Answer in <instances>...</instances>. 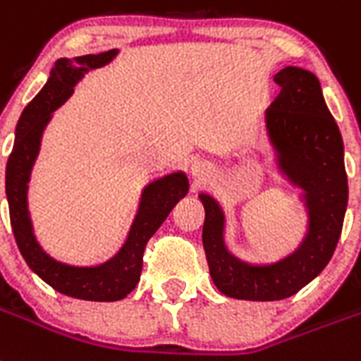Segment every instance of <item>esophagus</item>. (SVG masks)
<instances>
[{
	"instance_id": "1",
	"label": "esophagus",
	"mask_w": 361,
	"mask_h": 361,
	"mask_svg": "<svg viewBox=\"0 0 361 361\" xmlns=\"http://www.w3.org/2000/svg\"><path fill=\"white\" fill-rule=\"evenodd\" d=\"M209 172H211V167H209L207 163L198 161V163H194V165H192V174L196 178H207V176H209Z\"/></svg>"
}]
</instances>
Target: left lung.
<instances>
[{
  "instance_id": "obj_1",
  "label": "left lung",
  "mask_w": 361,
  "mask_h": 361,
  "mask_svg": "<svg viewBox=\"0 0 361 361\" xmlns=\"http://www.w3.org/2000/svg\"><path fill=\"white\" fill-rule=\"evenodd\" d=\"M280 94L265 112L278 165L305 190L309 233L293 255L272 265H249L224 243V212L214 198L200 194L205 207L203 247L219 293L236 300L274 302L303 289L324 271L340 240L349 198L340 128L325 105L318 78L285 67L274 76Z\"/></svg>"
}]
</instances>
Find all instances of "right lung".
<instances>
[{"mask_svg":"<svg viewBox=\"0 0 361 361\" xmlns=\"http://www.w3.org/2000/svg\"><path fill=\"white\" fill-rule=\"evenodd\" d=\"M116 54L118 50L112 49L102 54L61 58L56 61L45 87L21 112L5 174L12 233L27 265L58 293L90 302H116L136 287L142 276L147 241L189 190V180L183 172H174L147 185L125 245L114 258L98 267L65 265L47 256L37 245L27 209V183L39 150L43 128L49 123L50 114L74 92L78 80L85 72L109 63Z\"/></svg>","mask_w":361,"mask_h":361,"instance_id":"1","label":"right lung"}]
</instances>
